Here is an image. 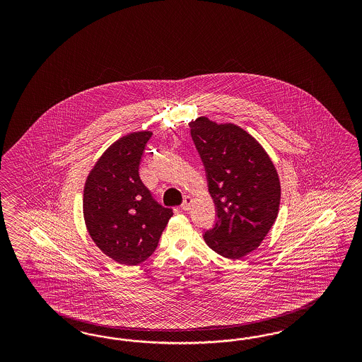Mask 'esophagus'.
<instances>
[{
  "label": "esophagus",
  "mask_w": 362,
  "mask_h": 362,
  "mask_svg": "<svg viewBox=\"0 0 362 362\" xmlns=\"http://www.w3.org/2000/svg\"><path fill=\"white\" fill-rule=\"evenodd\" d=\"M191 204H192V197H186L183 199V203H182V209H185V211H188V209H191Z\"/></svg>",
  "instance_id": "1"
}]
</instances>
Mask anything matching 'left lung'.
Returning <instances> with one entry per match:
<instances>
[{"label":"left lung","mask_w":362,"mask_h":362,"mask_svg":"<svg viewBox=\"0 0 362 362\" xmlns=\"http://www.w3.org/2000/svg\"><path fill=\"white\" fill-rule=\"evenodd\" d=\"M204 165L216 220L203 238L227 259L255 251L274 226L280 204V182L263 147L235 124L207 118L189 123Z\"/></svg>","instance_id":"1"}]
</instances>
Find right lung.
Returning a JSON list of instances; mask_svg holds the SVG:
<instances>
[{"label":"right lung","mask_w":362,"mask_h":362,"mask_svg":"<svg viewBox=\"0 0 362 362\" xmlns=\"http://www.w3.org/2000/svg\"><path fill=\"white\" fill-rule=\"evenodd\" d=\"M153 132H134L110 146L88 176L83 215L91 239L112 260L136 265L158 247L173 209L143 185L139 165Z\"/></svg>","instance_id":"obj_1"}]
</instances>
